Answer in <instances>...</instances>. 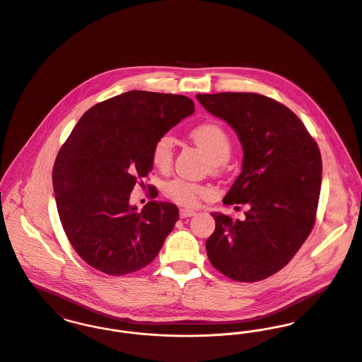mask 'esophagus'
<instances>
[{
    "label": "esophagus",
    "mask_w": 362,
    "mask_h": 362,
    "mask_svg": "<svg viewBox=\"0 0 362 362\" xmlns=\"http://www.w3.org/2000/svg\"><path fill=\"white\" fill-rule=\"evenodd\" d=\"M179 214H180V218H190V216L196 215V211L189 209V208H182Z\"/></svg>",
    "instance_id": "34e87169"
}]
</instances>
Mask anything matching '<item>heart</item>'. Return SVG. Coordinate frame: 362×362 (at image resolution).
Masks as SVG:
<instances>
[{
  "label": "heart",
  "mask_w": 362,
  "mask_h": 362,
  "mask_svg": "<svg viewBox=\"0 0 362 362\" xmlns=\"http://www.w3.org/2000/svg\"><path fill=\"white\" fill-rule=\"evenodd\" d=\"M192 139L212 162H225L230 156V137L226 130L215 122H205L194 127L192 130ZM172 158L173 140L169 134H163L153 147V162L157 168L166 169L170 165ZM166 193L172 200L187 206H193L199 202L200 197L208 194V190L200 185L176 179L166 186Z\"/></svg>",
  "instance_id": "obj_1"
}]
</instances>
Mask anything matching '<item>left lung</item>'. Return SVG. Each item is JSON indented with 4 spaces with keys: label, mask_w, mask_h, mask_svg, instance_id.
<instances>
[{
    "label": "left lung",
    "mask_w": 362,
    "mask_h": 362,
    "mask_svg": "<svg viewBox=\"0 0 362 362\" xmlns=\"http://www.w3.org/2000/svg\"><path fill=\"white\" fill-rule=\"evenodd\" d=\"M197 100L238 133L241 172L223 204L248 205L243 221L211 214L215 230L205 241L208 259L233 281L267 279L288 264L313 230L320 148L294 112L265 95L218 93L197 94Z\"/></svg>",
    "instance_id": "left-lung-1"
}]
</instances>
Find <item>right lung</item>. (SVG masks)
I'll list each match as a JSON object with an SVG mask.
<instances>
[{"mask_svg":"<svg viewBox=\"0 0 362 362\" xmlns=\"http://www.w3.org/2000/svg\"><path fill=\"white\" fill-rule=\"evenodd\" d=\"M193 112L189 97L132 90L91 107L76 123L57 156L52 185L62 228L90 267L121 276L158 255L179 209L150 201L139 212L130 193L153 170L156 141Z\"/></svg>","mask_w":362,"mask_h":362,"instance_id":"1","label":"right lung"}]
</instances>
